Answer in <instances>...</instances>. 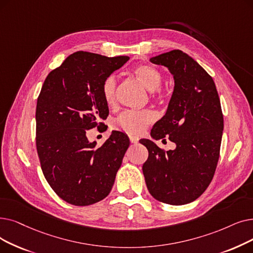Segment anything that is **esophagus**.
Returning <instances> with one entry per match:
<instances>
[{
    "label": "esophagus",
    "instance_id": "esophagus-1",
    "mask_svg": "<svg viewBox=\"0 0 253 253\" xmlns=\"http://www.w3.org/2000/svg\"><path fill=\"white\" fill-rule=\"evenodd\" d=\"M129 139L131 144H136V142H138V137L136 136H129Z\"/></svg>",
    "mask_w": 253,
    "mask_h": 253
}]
</instances>
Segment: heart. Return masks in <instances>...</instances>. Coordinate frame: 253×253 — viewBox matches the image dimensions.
I'll list each match as a JSON object with an SVG mask.
<instances>
[{"mask_svg": "<svg viewBox=\"0 0 253 253\" xmlns=\"http://www.w3.org/2000/svg\"><path fill=\"white\" fill-rule=\"evenodd\" d=\"M135 78L150 91L152 97H160L162 90L160 85L163 82L162 73L151 65L141 64L136 66L132 71ZM117 79L115 75H109L102 84V96L108 106H113L117 101ZM155 120L153 112L148 111H127L121 114L114 121V127L117 130L131 135L137 136L144 133L146 128Z\"/></svg>", "mask_w": 253, "mask_h": 253, "instance_id": "1", "label": "heart"}]
</instances>
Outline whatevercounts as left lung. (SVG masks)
Listing matches in <instances>:
<instances>
[{
    "label": "left lung",
    "instance_id": "8db88e82",
    "mask_svg": "<svg viewBox=\"0 0 253 253\" xmlns=\"http://www.w3.org/2000/svg\"><path fill=\"white\" fill-rule=\"evenodd\" d=\"M150 61L166 66L174 79L168 112L151 135L169 137L177 148L164 151L140 139L149 152L142 172L154 199L181 206L200 197L214 177L223 132L220 99L211 75L187 53L174 49Z\"/></svg>",
    "mask_w": 253,
    "mask_h": 253
}]
</instances>
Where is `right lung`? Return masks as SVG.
Returning <instances> with one entry per match:
<instances>
[{"mask_svg":"<svg viewBox=\"0 0 253 253\" xmlns=\"http://www.w3.org/2000/svg\"><path fill=\"white\" fill-rule=\"evenodd\" d=\"M128 60L76 51L48 73L41 87L36 107L41 169L52 190L71 205L89 206L106 197L129 147L120 131H113L98 149L85 134L103 126L108 105L102 84Z\"/></svg>","mask_w":253,"mask_h":253,"instance_id":"1","label":"right lung"}]
</instances>
